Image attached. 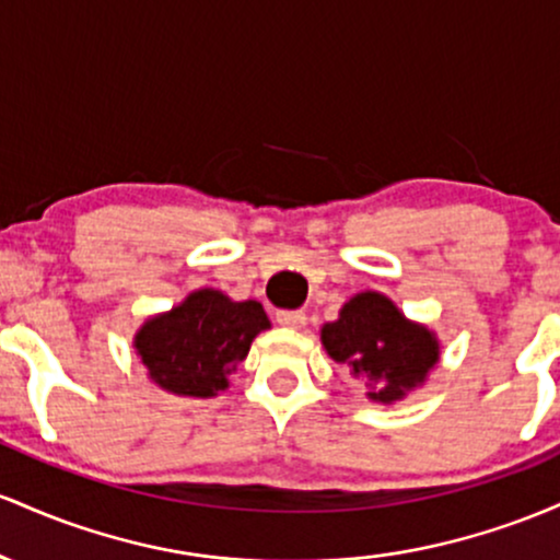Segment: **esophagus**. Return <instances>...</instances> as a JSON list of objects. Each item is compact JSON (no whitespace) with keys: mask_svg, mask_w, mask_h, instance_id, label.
Returning <instances> with one entry per match:
<instances>
[{"mask_svg":"<svg viewBox=\"0 0 560 560\" xmlns=\"http://www.w3.org/2000/svg\"><path fill=\"white\" fill-rule=\"evenodd\" d=\"M275 319H278L282 328H293V330L304 328L306 325V314L301 310H280L275 314Z\"/></svg>","mask_w":560,"mask_h":560,"instance_id":"34e87169","label":"esophagus"}]
</instances>
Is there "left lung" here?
Wrapping results in <instances>:
<instances>
[{
  "instance_id": "1",
  "label": "left lung",
  "mask_w": 560,
  "mask_h": 560,
  "mask_svg": "<svg viewBox=\"0 0 560 560\" xmlns=\"http://www.w3.org/2000/svg\"><path fill=\"white\" fill-rule=\"evenodd\" d=\"M323 343L336 362L373 392L370 399L394 401L423 383L439 360V343L429 330L407 323L381 293H360L343 304L341 317L323 328Z\"/></svg>"
}]
</instances>
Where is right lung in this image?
<instances>
[{"label": "right lung", "mask_w": 560, "mask_h": 560, "mask_svg": "<svg viewBox=\"0 0 560 560\" xmlns=\"http://www.w3.org/2000/svg\"><path fill=\"white\" fill-rule=\"evenodd\" d=\"M264 328L269 319L259 301H230L206 288L148 319L135 347L161 388L182 397H213L228 388V375L246 360Z\"/></svg>", "instance_id": "obj_1"}]
</instances>
